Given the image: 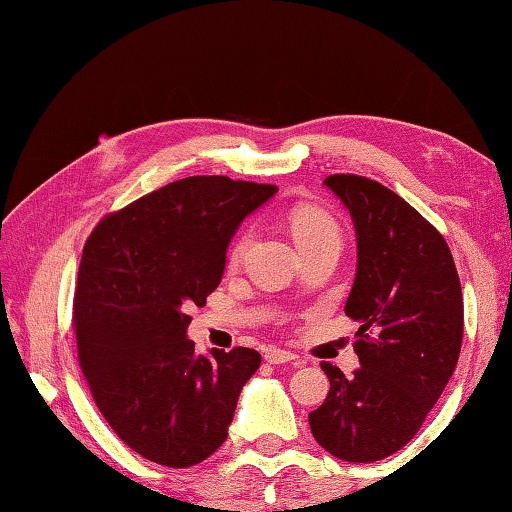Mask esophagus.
I'll return each mask as SVG.
<instances>
[{
	"label": "esophagus",
	"instance_id": "obj_1",
	"mask_svg": "<svg viewBox=\"0 0 512 512\" xmlns=\"http://www.w3.org/2000/svg\"><path fill=\"white\" fill-rule=\"evenodd\" d=\"M266 361L270 365H284V363H299V356L292 354L288 350H279V347H270V350H266Z\"/></svg>",
	"mask_w": 512,
	"mask_h": 512
}]
</instances>
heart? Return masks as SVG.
Masks as SVG:
<instances>
[{
  "label": "heart",
  "mask_w": 512,
  "mask_h": 512,
  "mask_svg": "<svg viewBox=\"0 0 512 512\" xmlns=\"http://www.w3.org/2000/svg\"><path fill=\"white\" fill-rule=\"evenodd\" d=\"M286 224L290 228L292 237H295L301 253L303 250L321 246V244H330V242L341 244L343 233H341L339 222H336L328 211L321 209L317 204H295L286 213ZM250 235H253L250 233V228H242V231L237 233L231 248H228V264L235 266L242 262V257L246 255L248 244H250Z\"/></svg>",
  "instance_id": "b5f03b06"
}]
</instances>
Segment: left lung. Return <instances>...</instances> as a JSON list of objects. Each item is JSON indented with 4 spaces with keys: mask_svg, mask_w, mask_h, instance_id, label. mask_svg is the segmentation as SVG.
I'll return each instance as SVG.
<instances>
[{
    "mask_svg": "<svg viewBox=\"0 0 512 512\" xmlns=\"http://www.w3.org/2000/svg\"><path fill=\"white\" fill-rule=\"evenodd\" d=\"M325 184L350 209L358 264L345 314L358 321L361 367L330 378L308 420L334 458L378 462L416 436L458 365L464 301L449 244L431 222L376 180L334 173Z\"/></svg>",
    "mask_w": 512,
    "mask_h": 512,
    "instance_id": "obj_1",
    "label": "left lung"
}]
</instances>
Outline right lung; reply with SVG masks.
Instances as JSON below:
<instances>
[{"mask_svg": "<svg viewBox=\"0 0 512 512\" xmlns=\"http://www.w3.org/2000/svg\"><path fill=\"white\" fill-rule=\"evenodd\" d=\"M275 184L191 176L151 191L94 226L74 288L81 372L107 424L143 458L184 469L222 447L250 347L195 354L189 308L220 286L226 246Z\"/></svg>", "mask_w": 512, "mask_h": 512, "instance_id": "right-lung-1", "label": "right lung"}]
</instances>
